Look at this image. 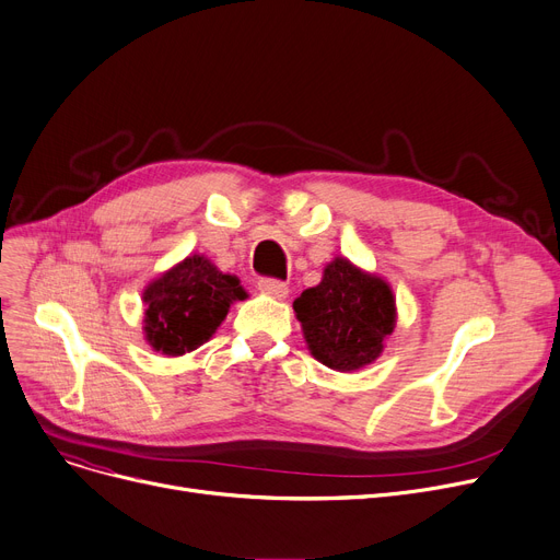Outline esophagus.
<instances>
[{"instance_id": "obj_1", "label": "esophagus", "mask_w": 560, "mask_h": 560, "mask_svg": "<svg viewBox=\"0 0 560 560\" xmlns=\"http://www.w3.org/2000/svg\"><path fill=\"white\" fill-rule=\"evenodd\" d=\"M260 293L262 295H270L275 300H285L288 298V285L283 281H277V279H260L258 283Z\"/></svg>"}]
</instances>
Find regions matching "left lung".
Returning <instances> with one entry per match:
<instances>
[{"mask_svg":"<svg viewBox=\"0 0 560 560\" xmlns=\"http://www.w3.org/2000/svg\"><path fill=\"white\" fill-rule=\"evenodd\" d=\"M308 352L338 373L366 369L384 352L398 323L396 295L386 279L336 256L323 281L293 302Z\"/></svg>","mask_w":560,"mask_h":560,"instance_id":"8db88e82","label":"left lung"}]
</instances>
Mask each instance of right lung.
Here are the masks:
<instances>
[{"label":"right lung","instance_id":"1","mask_svg":"<svg viewBox=\"0 0 560 560\" xmlns=\"http://www.w3.org/2000/svg\"><path fill=\"white\" fill-rule=\"evenodd\" d=\"M235 275L189 254L143 288V338L155 352L183 357L212 338L233 302L247 300Z\"/></svg>","mask_w":560,"mask_h":560}]
</instances>
